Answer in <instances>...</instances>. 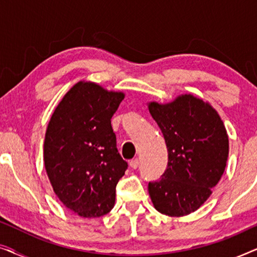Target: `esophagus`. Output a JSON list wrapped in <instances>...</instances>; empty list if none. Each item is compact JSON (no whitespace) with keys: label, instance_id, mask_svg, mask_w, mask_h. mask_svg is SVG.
<instances>
[{"label":"esophagus","instance_id":"obj_1","mask_svg":"<svg viewBox=\"0 0 257 257\" xmlns=\"http://www.w3.org/2000/svg\"><path fill=\"white\" fill-rule=\"evenodd\" d=\"M130 166H131V168H133V170H136V168L139 166V160L138 159L131 160L130 161Z\"/></svg>","mask_w":257,"mask_h":257}]
</instances>
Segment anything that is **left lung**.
<instances>
[{
  "instance_id": "1",
  "label": "left lung",
  "mask_w": 257,
  "mask_h": 257,
  "mask_svg": "<svg viewBox=\"0 0 257 257\" xmlns=\"http://www.w3.org/2000/svg\"><path fill=\"white\" fill-rule=\"evenodd\" d=\"M150 113L167 146V168L149 182L154 208L168 216L195 212L212 194L227 165L229 142L220 115L200 98L181 94L173 101H151Z\"/></svg>"
}]
</instances>
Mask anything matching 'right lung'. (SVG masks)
Masks as SVG:
<instances>
[{
  "label": "right lung",
  "mask_w": 257,
  "mask_h": 257,
  "mask_svg": "<svg viewBox=\"0 0 257 257\" xmlns=\"http://www.w3.org/2000/svg\"><path fill=\"white\" fill-rule=\"evenodd\" d=\"M124 97L83 80L65 93L49 121L45 171L58 199L79 216H103L114 206L127 163L117 150L111 118Z\"/></svg>",
  "instance_id": "add662e5"
}]
</instances>
